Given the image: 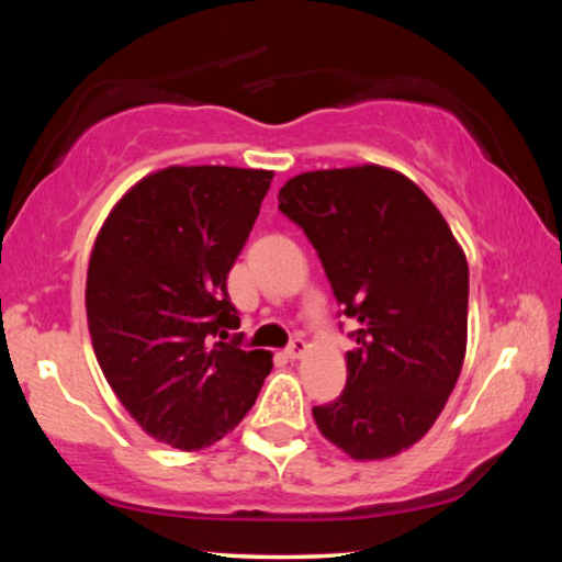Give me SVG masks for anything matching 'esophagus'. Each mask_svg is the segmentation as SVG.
Segmentation results:
<instances>
[{"instance_id":"obj_1","label":"esophagus","mask_w":562,"mask_h":562,"mask_svg":"<svg viewBox=\"0 0 562 562\" xmlns=\"http://www.w3.org/2000/svg\"><path fill=\"white\" fill-rule=\"evenodd\" d=\"M307 341H304L302 337H294L292 341H290V347L284 349V355H288L290 359H300L302 355H307Z\"/></svg>"}]
</instances>
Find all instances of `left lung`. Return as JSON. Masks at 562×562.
I'll return each instance as SVG.
<instances>
[{"instance_id":"8db88e82","label":"left lung","mask_w":562,"mask_h":562,"mask_svg":"<svg viewBox=\"0 0 562 562\" xmlns=\"http://www.w3.org/2000/svg\"><path fill=\"white\" fill-rule=\"evenodd\" d=\"M325 268L357 347L347 386L315 406L317 429L357 461L422 441L459 382L469 337V262L429 195L398 170H310L278 193Z\"/></svg>"}]
</instances>
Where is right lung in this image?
Masks as SVG:
<instances>
[{"label": "right lung", "mask_w": 562, "mask_h": 562, "mask_svg": "<svg viewBox=\"0 0 562 562\" xmlns=\"http://www.w3.org/2000/svg\"><path fill=\"white\" fill-rule=\"evenodd\" d=\"M272 170L168 166L113 205L93 243L87 319L99 367L150 439L180 451L221 441L250 412L272 355L223 341L240 317L227 272Z\"/></svg>", "instance_id": "add662e5"}]
</instances>
